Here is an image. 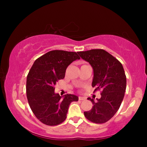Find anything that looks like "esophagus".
<instances>
[{
    "instance_id": "1",
    "label": "esophagus",
    "mask_w": 147,
    "mask_h": 147,
    "mask_svg": "<svg viewBox=\"0 0 147 147\" xmlns=\"http://www.w3.org/2000/svg\"><path fill=\"white\" fill-rule=\"evenodd\" d=\"M78 99H79V100H86V98L82 97V96H79Z\"/></svg>"
}]
</instances>
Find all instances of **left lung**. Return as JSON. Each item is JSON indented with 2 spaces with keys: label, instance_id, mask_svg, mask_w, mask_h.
<instances>
[{
  "label": "left lung",
  "instance_id": "8db88e82",
  "mask_svg": "<svg viewBox=\"0 0 147 147\" xmlns=\"http://www.w3.org/2000/svg\"><path fill=\"white\" fill-rule=\"evenodd\" d=\"M93 69L92 87L94 91L101 89V97L94 102L91 110L84 111V115L94 123L108 121L120 108L126 88V77L120 61L103 49H92L78 52Z\"/></svg>",
  "mask_w": 147,
  "mask_h": 147
}]
</instances>
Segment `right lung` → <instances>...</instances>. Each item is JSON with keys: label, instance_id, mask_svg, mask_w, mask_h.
<instances>
[{"label": "right lung", "instance_id": "1", "mask_svg": "<svg viewBox=\"0 0 147 147\" xmlns=\"http://www.w3.org/2000/svg\"><path fill=\"white\" fill-rule=\"evenodd\" d=\"M79 56L74 52L49 51L34 61L26 78V96L35 116L41 123L56 126L65 120L70 104L78 101L74 94L62 98L54 93V86L63 79L67 67Z\"/></svg>", "mask_w": 147, "mask_h": 147}]
</instances>
